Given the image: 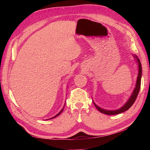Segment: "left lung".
I'll return each mask as SVG.
<instances>
[{"label":"left lung","instance_id":"8db88e82","mask_svg":"<svg viewBox=\"0 0 150 150\" xmlns=\"http://www.w3.org/2000/svg\"><path fill=\"white\" fill-rule=\"evenodd\" d=\"M133 57H134L137 63L138 64V76L137 78V81H136V84H135V87L134 88V90L133 91V93L131 95V96L129 97V99L127 100L126 103L124 104L123 106L119 108L117 110H105L102 108L100 107H99L98 106L95 104L93 100V103L95 105V108L100 111V112L104 113L106 115H117V114H119L121 113H123L124 111H126L128 110V109H129L132 105L133 104V103H135V101L136 100L137 97V95L139 94V92L140 91V88H141V77H142V66L141 64V61H140L139 59L137 57V56L135 55H133Z\"/></svg>","mask_w":150,"mask_h":150}]
</instances>
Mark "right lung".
<instances>
[{
    "label": "right lung",
    "instance_id": "obj_1",
    "mask_svg": "<svg viewBox=\"0 0 150 150\" xmlns=\"http://www.w3.org/2000/svg\"><path fill=\"white\" fill-rule=\"evenodd\" d=\"M64 106H65V104H64ZM64 108H62V109L61 110H60V112H59V113H57V114L56 115H55V116H54L53 117H52V118H51V119H53V118H55V117H57V116H59V115H60V113H61L62 112V111H63V110H64Z\"/></svg>",
    "mask_w": 150,
    "mask_h": 150
}]
</instances>
